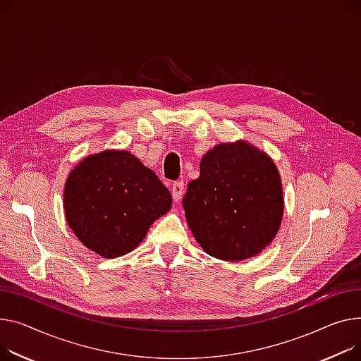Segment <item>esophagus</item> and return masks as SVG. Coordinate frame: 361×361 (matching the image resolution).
<instances>
[{
    "mask_svg": "<svg viewBox=\"0 0 361 361\" xmlns=\"http://www.w3.org/2000/svg\"><path fill=\"white\" fill-rule=\"evenodd\" d=\"M171 193H173V199L174 202H180L183 193H184V181H176L171 185Z\"/></svg>",
    "mask_w": 361,
    "mask_h": 361,
    "instance_id": "34e87169",
    "label": "esophagus"
}]
</instances>
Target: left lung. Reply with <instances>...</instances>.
Instances as JSON below:
<instances>
[{
  "instance_id": "8db88e82",
  "label": "left lung",
  "mask_w": 361,
  "mask_h": 361,
  "mask_svg": "<svg viewBox=\"0 0 361 361\" xmlns=\"http://www.w3.org/2000/svg\"><path fill=\"white\" fill-rule=\"evenodd\" d=\"M183 207L209 255L247 259L266 248L280 228L281 178L273 159L251 143H219L202 158L200 176L188 183Z\"/></svg>"
}]
</instances>
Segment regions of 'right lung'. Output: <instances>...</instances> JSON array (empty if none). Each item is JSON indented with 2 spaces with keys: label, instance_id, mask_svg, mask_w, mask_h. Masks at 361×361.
Returning a JSON list of instances; mask_svg holds the SVG:
<instances>
[{
  "label": "right lung",
  "instance_id": "right-lung-1",
  "mask_svg": "<svg viewBox=\"0 0 361 361\" xmlns=\"http://www.w3.org/2000/svg\"><path fill=\"white\" fill-rule=\"evenodd\" d=\"M171 203L157 174L129 151L88 155L71 171L63 191L69 228L104 258L135 250Z\"/></svg>",
  "mask_w": 361,
  "mask_h": 361
}]
</instances>
